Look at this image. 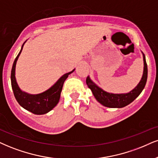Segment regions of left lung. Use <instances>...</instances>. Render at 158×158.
I'll list each match as a JSON object with an SVG mask.
<instances>
[{"mask_svg": "<svg viewBox=\"0 0 158 158\" xmlns=\"http://www.w3.org/2000/svg\"><path fill=\"white\" fill-rule=\"evenodd\" d=\"M143 54V72L142 75L141 79L138 85L127 93H123V94H114L108 91L103 90L102 88L98 86L94 81L88 76L86 78V84L88 87L92 91L97 102H99L103 106L108 107V108H121L125 107L130 103H131L134 100H135L141 91L144 89L147 80V64L146 62V58L144 54Z\"/></svg>", "mask_w": 158, "mask_h": 158, "instance_id": "1", "label": "left lung"}]
</instances>
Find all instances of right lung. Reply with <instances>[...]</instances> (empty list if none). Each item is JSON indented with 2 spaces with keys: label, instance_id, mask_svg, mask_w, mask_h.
<instances>
[{
  "label": "right lung",
  "instance_id": "obj_1",
  "mask_svg": "<svg viewBox=\"0 0 158 158\" xmlns=\"http://www.w3.org/2000/svg\"><path fill=\"white\" fill-rule=\"evenodd\" d=\"M25 43V42L23 43L20 51L14 61L11 73V88H12L15 99L21 107L34 114H45L50 111L52 108H55L56 105L59 102L64 81H66V79L70 74L75 71V69L72 70L69 73L64 74L50 88L40 94H31L22 91L17 84L16 77H15V69H16L17 59L22 52Z\"/></svg>",
  "mask_w": 158,
  "mask_h": 158
}]
</instances>
